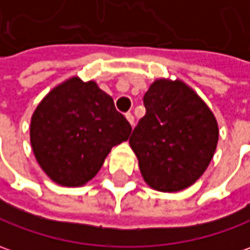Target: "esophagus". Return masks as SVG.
Here are the masks:
<instances>
[{
  "label": "esophagus",
  "instance_id": "34e87169",
  "mask_svg": "<svg viewBox=\"0 0 250 250\" xmlns=\"http://www.w3.org/2000/svg\"><path fill=\"white\" fill-rule=\"evenodd\" d=\"M125 119H127V122H128L130 125H134V116H132L130 112H128V113H125Z\"/></svg>",
  "mask_w": 250,
  "mask_h": 250
}]
</instances>
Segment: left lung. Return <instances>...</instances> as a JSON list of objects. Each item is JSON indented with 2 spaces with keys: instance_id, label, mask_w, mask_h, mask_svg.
Returning a JSON list of instances; mask_svg holds the SVG:
<instances>
[{
  "instance_id": "obj_1",
  "label": "left lung",
  "mask_w": 250,
  "mask_h": 250,
  "mask_svg": "<svg viewBox=\"0 0 250 250\" xmlns=\"http://www.w3.org/2000/svg\"><path fill=\"white\" fill-rule=\"evenodd\" d=\"M145 116L130 137L145 182L160 191L189 188L204 174L216 150L213 113L181 81L159 79L145 96Z\"/></svg>"
}]
</instances>
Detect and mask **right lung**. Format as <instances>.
Here are the masks:
<instances>
[{"label": "right lung", "instance_id": "add662e5", "mask_svg": "<svg viewBox=\"0 0 250 250\" xmlns=\"http://www.w3.org/2000/svg\"><path fill=\"white\" fill-rule=\"evenodd\" d=\"M131 125L96 82L71 78L54 87L31 118V146L41 168L61 186H82L103 167Z\"/></svg>", "mask_w": 250, "mask_h": 250}]
</instances>
